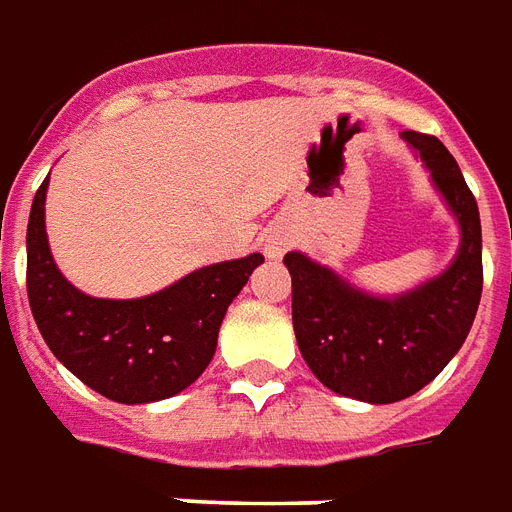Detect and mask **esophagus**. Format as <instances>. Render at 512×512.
I'll list each match as a JSON object with an SVG mask.
<instances>
[{"label": "esophagus", "instance_id": "34e87169", "mask_svg": "<svg viewBox=\"0 0 512 512\" xmlns=\"http://www.w3.org/2000/svg\"><path fill=\"white\" fill-rule=\"evenodd\" d=\"M266 252H268V257H279L282 252H285V244H282V241H268Z\"/></svg>", "mask_w": 512, "mask_h": 512}]
</instances>
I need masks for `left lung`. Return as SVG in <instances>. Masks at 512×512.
I'll return each mask as SVG.
<instances>
[{
  "mask_svg": "<svg viewBox=\"0 0 512 512\" xmlns=\"http://www.w3.org/2000/svg\"><path fill=\"white\" fill-rule=\"evenodd\" d=\"M461 225L453 266L399 298H374L331 268L287 252L293 279V328L304 361L325 388L391 404L429 385L461 350L483 293V236L478 200L442 140L404 132Z\"/></svg>",
  "mask_w": 512,
  "mask_h": 512,
  "instance_id": "1",
  "label": "left lung"
}]
</instances>
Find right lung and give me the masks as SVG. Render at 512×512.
I'll return each mask as SVG.
<instances>
[{"instance_id": "obj_1", "label": "right lung", "mask_w": 512, "mask_h": 512, "mask_svg": "<svg viewBox=\"0 0 512 512\" xmlns=\"http://www.w3.org/2000/svg\"><path fill=\"white\" fill-rule=\"evenodd\" d=\"M45 189L26 227V293L34 323L56 358L92 391L121 404L176 396L206 372L222 317L263 255L227 260L135 301L75 290L56 268L45 238Z\"/></svg>"}]
</instances>
